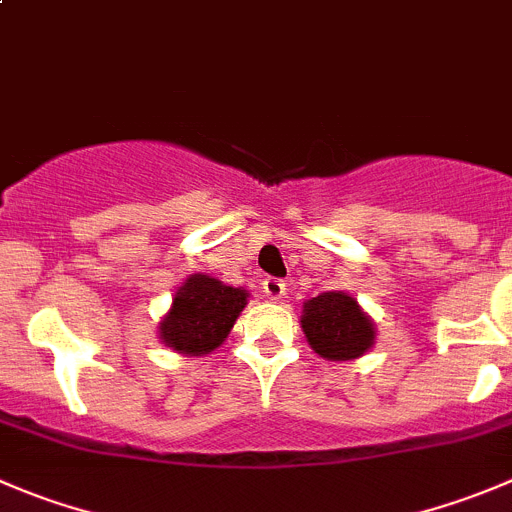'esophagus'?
<instances>
[{
  "mask_svg": "<svg viewBox=\"0 0 512 512\" xmlns=\"http://www.w3.org/2000/svg\"><path fill=\"white\" fill-rule=\"evenodd\" d=\"M264 291H266V296H269V299L279 301V299H284V296H286V284L281 279H264Z\"/></svg>",
  "mask_w": 512,
  "mask_h": 512,
  "instance_id": "1",
  "label": "esophagus"
}]
</instances>
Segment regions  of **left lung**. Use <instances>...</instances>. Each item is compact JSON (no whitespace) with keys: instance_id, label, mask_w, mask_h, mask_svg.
<instances>
[{"instance_id":"8db88e82","label":"left lung","mask_w":512,"mask_h":512,"mask_svg":"<svg viewBox=\"0 0 512 512\" xmlns=\"http://www.w3.org/2000/svg\"><path fill=\"white\" fill-rule=\"evenodd\" d=\"M301 329L309 347L329 362L359 359L374 347L377 326L347 291H324L304 304Z\"/></svg>"}]
</instances>
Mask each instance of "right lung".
<instances>
[{
    "label": "right lung",
    "instance_id": "right-lung-1",
    "mask_svg": "<svg viewBox=\"0 0 512 512\" xmlns=\"http://www.w3.org/2000/svg\"><path fill=\"white\" fill-rule=\"evenodd\" d=\"M246 304L248 291L243 286H226L208 274H191L175 289L173 304L160 319V342L186 357L216 352Z\"/></svg>",
    "mask_w": 512,
    "mask_h": 512
}]
</instances>
